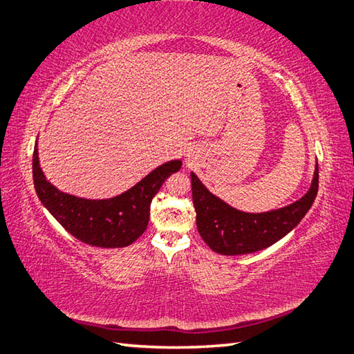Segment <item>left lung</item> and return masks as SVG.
Returning <instances> with one entry per match:
<instances>
[{"mask_svg":"<svg viewBox=\"0 0 354 354\" xmlns=\"http://www.w3.org/2000/svg\"><path fill=\"white\" fill-rule=\"evenodd\" d=\"M191 182L197 227L203 241L219 254H248L286 236L308 214L318 192V165L304 197L286 207L263 214H247L229 206L210 194L194 172H191Z\"/></svg>","mask_w":354,"mask_h":354,"instance_id":"8db88e82","label":"left lung"}]
</instances>
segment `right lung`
Listing matches in <instances>:
<instances>
[{"mask_svg":"<svg viewBox=\"0 0 354 354\" xmlns=\"http://www.w3.org/2000/svg\"><path fill=\"white\" fill-rule=\"evenodd\" d=\"M180 168V160L167 162L118 197L86 200L56 189L39 167L37 147L33 151V182L39 200L74 238L103 248L127 247L145 232L151 200L165 180Z\"/></svg>","mask_w":354,"mask_h":354,"instance_id":"add662e5","label":"right lung"}]
</instances>
